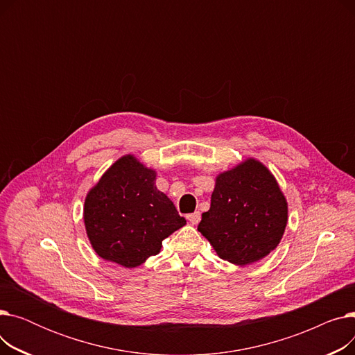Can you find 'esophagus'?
Listing matches in <instances>:
<instances>
[{
	"instance_id": "esophagus-1",
	"label": "esophagus",
	"mask_w": 355,
	"mask_h": 355,
	"mask_svg": "<svg viewBox=\"0 0 355 355\" xmlns=\"http://www.w3.org/2000/svg\"><path fill=\"white\" fill-rule=\"evenodd\" d=\"M187 218L190 220L191 225H198L200 220H201V213H200V211H194V213L189 214V216H187Z\"/></svg>"
}]
</instances>
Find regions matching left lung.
Instances as JSON below:
<instances>
[{
    "instance_id": "8db88e82",
    "label": "left lung",
    "mask_w": 355,
    "mask_h": 355,
    "mask_svg": "<svg viewBox=\"0 0 355 355\" xmlns=\"http://www.w3.org/2000/svg\"><path fill=\"white\" fill-rule=\"evenodd\" d=\"M288 202L268 168L249 158L217 175L210 210L198 232L216 253L239 266L268 256L281 241Z\"/></svg>"
}]
</instances>
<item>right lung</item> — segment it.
Returning a JSON list of instances; mask_svg holds the SVG:
<instances>
[{
	"instance_id": "1",
	"label": "right lung",
	"mask_w": 355,
	"mask_h": 355,
	"mask_svg": "<svg viewBox=\"0 0 355 355\" xmlns=\"http://www.w3.org/2000/svg\"><path fill=\"white\" fill-rule=\"evenodd\" d=\"M155 177L134 155H125L87 193L85 227L102 259L137 268L158 254L162 240L185 225L173 201L157 189Z\"/></svg>"
}]
</instances>
